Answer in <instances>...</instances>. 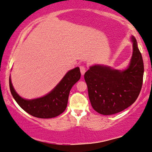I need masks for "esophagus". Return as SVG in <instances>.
Wrapping results in <instances>:
<instances>
[{"label": "esophagus", "instance_id": "obj_1", "mask_svg": "<svg viewBox=\"0 0 152 152\" xmlns=\"http://www.w3.org/2000/svg\"><path fill=\"white\" fill-rule=\"evenodd\" d=\"M80 69L81 74H83V75H84V74H85V72H86V67L85 66H81L80 67Z\"/></svg>", "mask_w": 152, "mask_h": 152}]
</instances>
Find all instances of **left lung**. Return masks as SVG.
I'll list each match as a JSON object with an SVG mask.
<instances>
[{
	"instance_id": "8db88e82",
	"label": "left lung",
	"mask_w": 152,
	"mask_h": 152,
	"mask_svg": "<svg viewBox=\"0 0 152 152\" xmlns=\"http://www.w3.org/2000/svg\"><path fill=\"white\" fill-rule=\"evenodd\" d=\"M131 64L124 71L94 66L85 74L88 97L96 112L112 115L122 112L135 102L143 85L144 66L134 37Z\"/></svg>"
}]
</instances>
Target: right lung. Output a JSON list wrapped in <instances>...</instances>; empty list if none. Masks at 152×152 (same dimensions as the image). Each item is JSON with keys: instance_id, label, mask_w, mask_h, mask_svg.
Returning <instances> with one entry per match:
<instances>
[{"instance_id": "right-lung-1", "label": "right lung", "mask_w": 152, "mask_h": 152, "mask_svg": "<svg viewBox=\"0 0 152 152\" xmlns=\"http://www.w3.org/2000/svg\"><path fill=\"white\" fill-rule=\"evenodd\" d=\"M80 78V68L77 67L67 72L48 95L32 100L24 99L19 96L14 90L10 78L9 87L16 102L29 114L40 118H51L61 114L66 109L69 91Z\"/></svg>"}]
</instances>
